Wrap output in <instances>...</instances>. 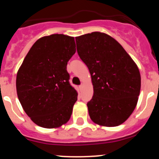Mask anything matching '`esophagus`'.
<instances>
[{
    "label": "esophagus",
    "mask_w": 159,
    "mask_h": 159,
    "mask_svg": "<svg viewBox=\"0 0 159 159\" xmlns=\"http://www.w3.org/2000/svg\"><path fill=\"white\" fill-rule=\"evenodd\" d=\"M83 87H84V84H81L79 86V88H80V90H81V89L83 88Z\"/></svg>",
    "instance_id": "esophagus-1"
}]
</instances>
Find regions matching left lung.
<instances>
[{"label":"left lung","instance_id":"left-lung-1","mask_svg":"<svg viewBox=\"0 0 159 159\" xmlns=\"http://www.w3.org/2000/svg\"><path fill=\"white\" fill-rule=\"evenodd\" d=\"M75 40L78 54L88 67L93 86V96L87 105L90 119L102 126L121 125L138 103V66L123 46L106 34L93 32Z\"/></svg>","mask_w":159,"mask_h":159}]
</instances>
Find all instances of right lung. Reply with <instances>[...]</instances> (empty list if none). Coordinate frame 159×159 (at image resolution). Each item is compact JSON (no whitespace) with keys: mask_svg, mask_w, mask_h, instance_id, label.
Segmentation results:
<instances>
[{"mask_svg":"<svg viewBox=\"0 0 159 159\" xmlns=\"http://www.w3.org/2000/svg\"><path fill=\"white\" fill-rule=\"evenodd\" d=\"M75 51L72 36H43L33 45L19 69L18 98L39 126L58 128L70 119L78 93L69 84L66 66Z\"/></svg>","mask_w":159,"mask_h":159,"instance_id":"add662e5","label":"right lung"}]
</instances>
